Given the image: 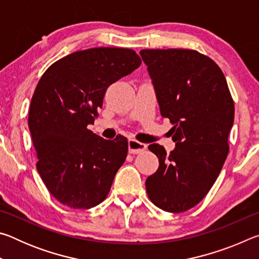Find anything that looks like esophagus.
Returning <instances> with one entry per match:
<instances>
[{"mask_svg": "<svg viewBox=\"0 0 259 259\" xmlns=\"http://www.w3.org/2000/svg\"><path fill=\"white\" fill-rule=\"evenodd\" d=\"M129 152L131 154H139V153H143L147 148L146 144L139 143L138 140L136 139H129Z\"/></svg>", "mask_w": 259, "mask_h": 259, "instance_id": "1", "label": "esophagus"}]
</instances>
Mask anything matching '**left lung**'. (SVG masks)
Here are the masks:
<instances>
[{"mask_svg":"<svg viewBox=\"0 0 259 259\" xmlns=\"http://www.w3.org/2000/svg\"><path fill=\"white\" fill-rule=\"evenodd\" d=\"M154 84L161 115L174 124L175 150L152 144L159 169L146 179L156 207L184 212L195 207L216 182L229 154L234 103L222 69L190 49L139 52Z\"/></svg>","mask_w":259,"mask_h":259,"instance_id":"1","label":"left lung"}]
</instances>
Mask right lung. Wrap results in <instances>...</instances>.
I'll list each match as a JSON object with an SVG mask.
<instances>
[{
    "label": "right lung",
    "mask_w": 259,
    "mask_h": 259,
    "mask_svg": "<svg viewBox=\"0 0 259 259\" xmlns=\"http://www.w3.org/2000/svg\"><path fill=\"white\" fill-rule=\"evenodd\" d=\"M140 64L131 49L91 48L57 60L38 81L28 113L36 169L64 205L90 209L106 199L128 140L121 135L106 140L87 126L98 116L107 88Z\"/></svg>",
    "instance_id": "right-lung-1"
}]
</instances>
